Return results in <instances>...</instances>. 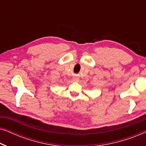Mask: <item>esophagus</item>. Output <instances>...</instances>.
Masks as SVG:
<instances>
[{"label": "esophagus", "instance_id": "34e87169", "mask_svg": "<svg viewBox=\"0 0 146 146\" xmlns=\"http://www.w3.org/2000/svg\"><path fill=\"white\" fill-rule=\"evenodd\" d=\"M74 81H75V82H78V79H77L76 78H74Z\"/></svg>", "mask_w": 146, "mask_h": 146}]
</instances>
